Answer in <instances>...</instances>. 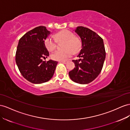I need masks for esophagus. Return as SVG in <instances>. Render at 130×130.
Listing matches in <instances>:
<instances>
[{"label":"esophagus","mask_w":130,"mask_h":130,"mask_svg":"<svg viewBox=\"0 0 130 130\" xmlns=\"http://www.w3.org/2000/svg\"><path fill=\"white\" fill-rule=\"evenodd\" d=\"M59 62H61V63H64V64H66L67 63V61H59Z\"/></svg>","instance_id":"obj_1"}]
</instances>
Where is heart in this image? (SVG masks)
<instances>
[{"label": "heart", "instance_id": "heart-1", "mask_svg": "<svg viewBox=\"0 0 130 130\" xmlns=\"http://www.w3.org/2000/svg\"><path fill=\"white\" fill-rule=\"evenodd\" d=\"M73 33L68 30H62L55 34L56 39L51 37H48L45 41L46 47L49 51H53L56 47L57 41H64L63 44L62 50H57L51 55V58L55 61H64L78 52L81 48V42L78 38L74 37Z\"/></svg>", "mask_w": 130, "mask_h": 130}]
</instances>
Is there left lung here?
<instances>
[{
	"label": "left lung",
	"instance_id": "8db88e82",
	"mask_svg": "<svg viewBox=\"0 0 130 130\" xmlns=\"http://www.w3.org/2000/svg\"><path fill=\"white\" fill-rule=\"evenodd\" d=\"M82 40V49L78 57L73 60L75 67L69 72L70 78L75 83L86 84L99 76L106 58L103 39L92 30L83 26L75 30Z\"/></svg>",
	"mask_w": 130,
	"mask_h": 130
}]
</instances>
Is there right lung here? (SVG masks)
Here are the masks:
<instances>
[{
  "mask_svg": "<svg viewBox=\"0 0 130 130\" xmlns=\"http://www.w3.org/2000/svg\"><path fill=\"white\" fill-rule=\"evenodd\" d=\"M50 34L45 26H39L28 31L19 40L16 63L22 76L31 83L47 82L54 75L58 62L42 59L49 56L45 40Z\"/></svg>",
  "mask_w": 130,
  "mask_h": 130,
  "instance_id": "1",
  "label": "right lung"
}]
</instances>
